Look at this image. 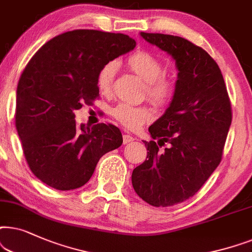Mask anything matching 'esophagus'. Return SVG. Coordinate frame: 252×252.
<instances>
[{"label":"esophagus","instance_id":"esophagus-1","mask_svg":"<svg viewBox=\"0 0 252 252\" xmlns=\"http://www.w3.org/2000/svg\"><path fill=\"white\" fill-rule=\"evenodd\" d=\"M133 140H136V139L133 138L132 136L128 135V133H124V135H123V143H124V144H129V143H132Z\"/></svg>","mask_w":252,"mask_h":252}]
</instances>
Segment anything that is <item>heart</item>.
I'll list each match as a JSON object with an SVG mask.
<instances>
[{
    "label": "heart",
    "instance_id": "heart-1",
    "mask_svg": "<svg viewBox=\"0 0 252 252\" xmlns=\"http://www.w3.org/2000/svg\"><path fill=\"white\" fill-rule=\"evenodd\" d=\"M126 65L146 83L147 98L154 105L163 107L173 101L176 94V82L173 76L162 72V62L156 55L146 50H138L129 56ZM116 71L117 63L114 61L102 66L96 77V86L100 93H110ZM112 115L120 124L131 130L140 128L153 117L152 110L149 107L132 106L128 103H119L114 107Z\"/></svg>",
    "mask_w": 252,
    "mask_h": 252
}]
</instances>
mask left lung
Instances as JSON below:
<instances>
[{"instance_id":"1","label":"left lung","mask_w":252,"mask_h":252,"mask_svg":"<svg viewBox=\"0 0 252 252\" xmlns=\"http://www.w3.org/2000/svg\"><path fill=\"white\" fill-rule=\"evenodd\" d=\"M147 42L165 50L179 69L176 94L143 140L146 160L131 181L137 194L156 207L173 206L196 194L222 159L231 123V103L217 62L202 47L181 36L145 33ZM170 146L161 151L160 146Z\"/></svg>"}]
</instances>
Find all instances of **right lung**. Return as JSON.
Segmentation results:
<instances>
[{
    "instance_id": "obj_1",
    "label": "right lung",
    "mask_w": 252,
    "mask_h": 252,
    "mask_svg": "<svg viewBox=\"0 0 252 252\" xmlns=\"http://www.w3.org/2000/svg\"><path fill=\"white\" fill-rule=\"evenodd\" d=\"M122 33L73 30L47 41L26 64L16 99V129L31 172L58 190L83 187L103 154L122 145L113 124H77L75 110L99 98L103 65L135 48Z\"/></svg>"
}]
</instances>
